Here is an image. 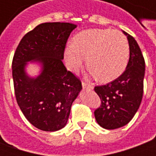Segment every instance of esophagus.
Returning <instances> with one entry per match:
<instances>
[{"instance_id":"34e87169","label":"esophagus","mask_w":156,"mask_h":156,"mask_svg":"<svg viewBox=\"0 0 156 156\" xmlns=\"http://www.w3.org/2000/svg\"><path fill=\"white\" fill-rule=\"evenodd\" d=\"M82 86H83V89H88V90H93L94 89V87L92 85L88 84V83H86L84 82L82 83Z\"/></svg>"}]
</instances>
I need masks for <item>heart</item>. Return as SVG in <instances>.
Here are the masks:
<instances>
[{
    "mask_svg": "<svg viewBox=\"0 0 156 156\" xmlns=\"http://www.w3.org/2000/svg\"><path fill=\"white\" fill-rule=\"evenodd\" d=\"M86 58L88 69L98 81L108 83L120 76L127 67L129 46L117 30L93 28L74 36L64 49V60L73 72L82 68Z\"/></svg>",
    "mask_w": 156,
    "mask_h": 156,
    "instance_id": "obj_1",
    "label": "heart"
}]
</instances>
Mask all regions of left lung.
Returning <instances> with one entry per match:
<instances>
[{"label":"left lung","mask_w":156,"mask_h":156,"mask_svg":"<svg viewBox=\"0 0 156 156\" xmlns=\"http://www.w3.org/2000/svg\"><path fill=\"white\" fill-rule=\"evenodd\" d=\"M123 32L129 46V59L125 71L108 84L94 88L101 99L100 107L94 111L95 119L106 129L126 125L136 114L143 97L144 57L135 39L124 31Z\"/></svg>","instance_id":"1"}]
</instances>
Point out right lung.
Masks as SVG:
<instances>
[{
	"instance_id": "right-lung-1",
	"label": "right lung",
	"mask_w": 156,
	"mask_h": 156,
	"mask_svg": "<svg viewBox=\"0 0 156 156\" xmlns=\"http://www.w3.org/2000/svg\"><path fill=\"white\" fill-rule=\"evenodd\" d=\"M76 27L68 22L41 23L22 37L13 57L16 102L27 119L41 130L65 127L72 104L81 91L80 80L62 62L68 37ZM29 61L41 66L37 77L25 71Z\"/></svg>"
}]
</instances>
